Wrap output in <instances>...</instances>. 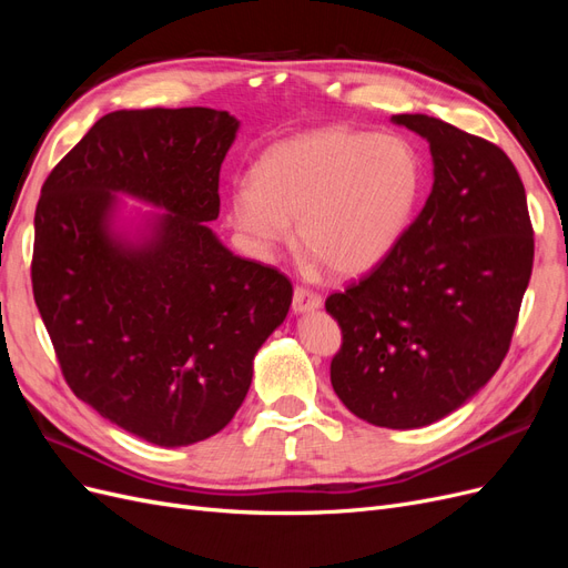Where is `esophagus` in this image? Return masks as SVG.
<instances>
[{
    "label": "esophagus",
    "instance_id": "34e87169",
    "mask_svg": "<svg viewBox=\"0 0 568 568\" xmlns=\"http://www.w3.org/2000/svg\"><path fill=\"white\" fill-rule=\"evenodd\" d=\"M320 305H322V296L317 294V291L307 288V286L294 288V311L296 313H311V311H317Z\"/></svg>",
    "mask_w": 568,
    "mask_h": 568
}]
</instances>
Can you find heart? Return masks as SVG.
<instances>
[{
    "mask_svg": "<svg viewBox=\"0 0 568 568\" xmlns=\"http://www.w3.org/2000/svg\"><path fill=\"white\" fill-rule=\"evenodd\" d=\"M424 163L405 136L324 128L274 144L234 184V217L261 248L301 244L338 277L384 263L415 220Z\"/></svg>",
    "mask_w": 568,
    "mask_h": 568,
    "instance_id": "1",
    "label": "heart"
}]
</instances>
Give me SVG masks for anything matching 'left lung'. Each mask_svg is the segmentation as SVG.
<instances>
[{
  "instance_id": "obj_1",
  "label": "left lung",
  "mask_w": 568,
  "mask_h": 568,
  "mask_svg": "<svg viewBox=\"0 0 568 568\" xmlns=\"http://www.w3.org/2000/svg\"><path fill=\"white\" fill-rule=\"evenodd\" d=\"M434 156V189L384 263L324 307L341 326L332 386L355 417L434 424L503 365L532 270L524 182L507 153L445 120L400 113Z\"/></svg>"
}]
</instances>
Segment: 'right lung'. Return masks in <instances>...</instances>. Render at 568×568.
I'll use <instances>...</instances> for the list:
<instances>
[{"instance_id":"right-lung-1","label":"right lung","mask_w":568,"mask_h":568,"mask_svg":"<svg viewBox=\"0 0 568 568\" xmlns=\"http://www.w3.org/2000/svg\"><path fill=\"white\" fill-rule=\"evenodd\" d=\"M236 130L234 115L203 106L106 113L38 201L32 294L65 384L163 448L232 422L294 296L280 270L234 255L205 225ZM115 193L166 209L144 243L112 234Z\"/></svg>"}]
</instances>
